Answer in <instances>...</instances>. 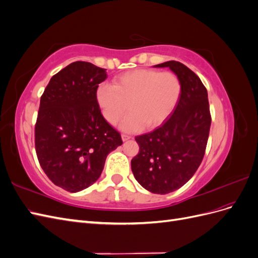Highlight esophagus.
Here are the masks:
<instances>
[{
    "instance_id": "1",
    "label": "esophagus",
    "mask_w": 258,
    "mask_h": 258,
    "mask_svg": "<svg viewBox=\"0 0 258 258\" xmlns=\"http://www.w3.org/2000/svg\"><path fill=\"white\" fill-rule=\"evenodd\" d=\"M131 137L130 136H127V135H121V140L124 142V141H128V140H130Z\"/></svg>"
}]
</instances>
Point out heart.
<instances>
[{"label":"heart","mask_w":258,"mask_h":258,"mask_svg":"<svg viewBox=\"0 0 258 258\" xmlns=\"http://www.w3.org/2000/svg\"><path fill=\"white\" fill-rule=\"evenodd\" d=\"M181 95V83L171 72L138 69L115 77L113 85L102 83L96 91L97 103L104 119L115 124L126 112L120 129L136 132L155 128L172 113Z\"/></svg>","instance_id":"obj_1"}]
</instances>
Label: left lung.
Wrapping results in <instances>:
<instances>
[{
  "label": "left lung",
  "instance_id": "8db88e82",
  "mask_svg": "<svg viewBox=\"0 0 258 258\" xmlns=\"http://www.w3.org/2000/svg\"><path fill=\"white\" fill-rule=\"evenodd\" d=\"M169 68L181 83L174 112L161 127L136 137L139 154L131 170L139 184L154 194L166 195L186 184L205 156L211 127L208 91L190 69L177 61L154 66Z\"/></svg>",
  "mask_w": 258,
  "mask_h": 258
}]
</instances>
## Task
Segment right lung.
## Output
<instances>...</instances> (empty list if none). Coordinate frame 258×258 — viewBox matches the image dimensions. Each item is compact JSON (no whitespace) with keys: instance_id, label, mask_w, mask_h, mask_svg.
<instances>
[{"instance_id":"add662e5","label":"right lung","mask_w":258,"mask_h":258,"mask_svg":"<svg viewBox=\"0 0 258 258\" xmlns=\"http://www.w3.org/2000/svg\"><path fill=\"white\" fill-rule=\"evenodd\" d=\"M106 69L76 61L53 75L35 124L38 161L50 181L70 192L95 183L121 137L101 114L96 91Z\"/></svg>"}]
</instances>
